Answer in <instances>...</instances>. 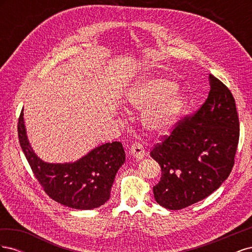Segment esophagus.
Returning <instances> with one entry per match:
<instances>
[{
  "label": "esophagus",
  "instance_id": "1",
  "mask_svg": "<svg viewBox=\"0 0 252 252\" xmlns=\"http://www.w3.org/2000/svg\"><path fill=\"white\" fill-rule=\"evenodd\" d=\"M130 154L136 158H143L146 151H145L143 145L141 143H133L130 147Z\"/></svg>",
  "mask_w": 252,
  "mask_h": 252
}]
</instances>
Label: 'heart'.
I'll use <instances>...</instances> for the list:
<instances>
[{
  "label": "heart",
  "mask_w": 252,
  "mask_h": 252,
  "mask_svg": "<svg viewBox=\"0 0 252 252\" xmlns=\"http://www.w3.org/2000/svg\"><path fill=\"white\" fill-rule=\"evenodd\" d=\"M126 102L131 108L145 109L143 125L157 134L168 132L184 108L183 98L173 84L162 79L144 80L136 84L128 91Z\"/></svg>",
  "instance_id": "heart-1"
}]
</instances>
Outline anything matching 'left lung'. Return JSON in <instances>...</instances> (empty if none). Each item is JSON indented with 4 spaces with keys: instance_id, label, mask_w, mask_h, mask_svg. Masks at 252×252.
Listing matches in <instances>:
<instances>
[{
    "instance_id": "1",
    "label": "left lung",
    "mask_w": 252,
    "mask_h": 252,
    "mask_svg": "<svg viewBox=\"0 0 252 252\" xmlns=\"http://www.w3.org/2000/svg\"><path fill=\"white\" fill-rule=\"evenodd\" d=\"M208 97L192 116L175 123L170 134L151 148L161 166L154 186L158 204L170 210L202 201L230 174L240 138L234 97L228 87L209 74Z\"/></svg>"
}]
</instances>
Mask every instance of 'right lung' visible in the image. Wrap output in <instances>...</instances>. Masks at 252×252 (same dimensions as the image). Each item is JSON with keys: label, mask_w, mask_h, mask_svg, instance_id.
Listing matches in <instances>:
<instances>
[{"label": "right lung", "mask_w": 252, "mask_h": 252, "mask_svg": "<svg viewBox=\"0 0 252 252\" xmlns=\"http://www.w3.org/2000/svg\"><path fill=\"white\" fill-rule=\"evenodd\" d=\"M18 135L34 177L44 191L56 202L74 209H94L108 201L114 177L125 162L120 142L106 143L74 163L49 164L35 156L27 140L23 110Z\"/></svg>", "instance_id": "add662e5"}]
</instances>
